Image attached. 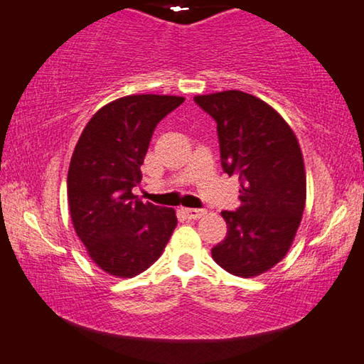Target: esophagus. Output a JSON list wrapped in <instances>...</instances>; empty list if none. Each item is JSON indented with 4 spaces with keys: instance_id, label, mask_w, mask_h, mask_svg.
<instances>
[{
    "instance_id": "1",
    "label": "esophagus",
    "mask_w": 364,
    "mask_h": 364,
    "mask_svg": "<svg viewBox=\"0 0 364 364\" xmlns=\"http://www.w3.org/2000/svg\"><path fill=\"white\" fill-rule=\"evenodd\" d=\"M183 214L188 217V219H194L198 220L200 217L205 215V210L204 209H183Z\"/></svg>"
}]
</instances>
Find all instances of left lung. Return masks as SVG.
<instances>
[{
    "label": "left lung",
    "instance_id": "1",
    "mask_svg": "<svg viewBox=\"0 0 364 364\" xmlns=\"http://www.w3.org/2000/svg\"><path fill=\"white\" fill-rule=\"evenodd\" d=\"M217 122L222 168L240 181V208L222 210L224 240L213 248L219 267L253 278L289 252L306 205V168L297 137L259 97L229 90L194 96Z\"/></svg>",
    "mask_w": 364,
    "mask_h": 364
}]
</instances>
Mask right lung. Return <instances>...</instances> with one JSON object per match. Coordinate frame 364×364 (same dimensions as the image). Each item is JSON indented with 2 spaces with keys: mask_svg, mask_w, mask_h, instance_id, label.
Instances as JSON below:
<instances>
[{
  "mask_svg": "<svg viewBox=\"0 0 364 364\" xmlns=\"http://www.w3.org/2000/svg\"><path fill=\"white\" fill-rule=\"evenodd\" d=\"M183 96L130 95L102 106L81 132L70 160L67 194L75 232L90 258L117 278L154 264L176 227L175 209L132 193L154 130Z\"/></svg>",
  "mask_w": 364,
  "mask_h": 364,
  "instance_id": "add662e5",
  "label": "right lung"
}]
</instances>
